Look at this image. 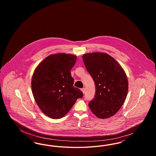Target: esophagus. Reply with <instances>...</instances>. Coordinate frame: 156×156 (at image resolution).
<instances>
[{
  "label": "esophagus",
  "mask_w": 156,
  "mask_h": 156,
  "mask_svg": "<svg viewBox=\"0 0 156 156\" xmlns=\"http://www.w3.org/2000/svg\"><path fill=\"white\" fill-rule=\"evenodd\" d=\"M82 92H83V94H85V88H83L81 89Z\"/></svg>",
  "instance_id": "obj_1"
}]
</instances>
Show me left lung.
Listing matches in <instances>:
<instances>
[{"mask_svg": "<svg viewBox=\"0 0 156 156\" xmlns=\"http://www.w3.org/2000/svg\"><path fill=\"white\" fill-rule=\"evenodd\" d=\"M85 67L95 82V98L89 102L92 113L100 119L116 114L124 104L128 91L126 73L119 63L104 52L83 55Z\"/></svg>", "mask_w": 156, "mask_h": 156, "instance_id": "8db88e82", "label": "left lung"}]
</instances>
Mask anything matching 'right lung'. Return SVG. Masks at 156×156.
Segmentation results:
<instances>
[{
    "instance_id": "obj_1",
    "label": "right lung",
    "mask_w": 156,
    "mask_h": 156,
    "mask_svg": "<svg viewBox=\"0 0 156 156\" xmlns=\"http://www.w3.org/2000/svg\"><path fill=\"white\" fill-rule=\"evenodd\" d=\"M76 56L59 53L46 57L35 69L31 80L33 97L45 115L52 119L64 117L83 93L73 86L71 70Z\"/></svg>"
}]
</instances>
